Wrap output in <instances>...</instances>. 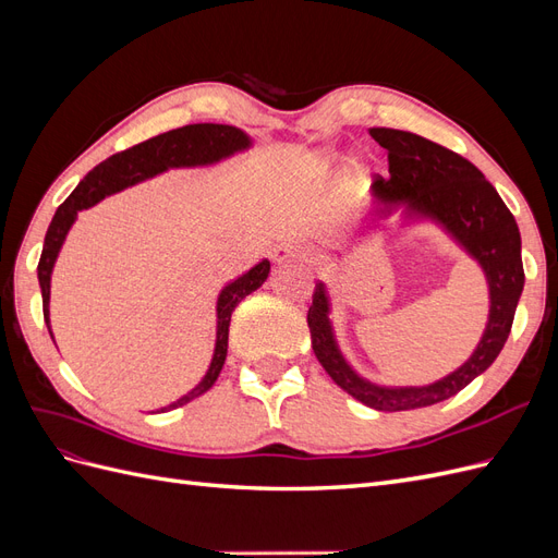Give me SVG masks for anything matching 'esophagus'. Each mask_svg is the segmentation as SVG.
<instances>
[{
  "label": "esophagus",
  "mask_w": 558,
  "mask_h": 558,
  "mask_svg": "<svg viewBox=\"0 0 558 558\" xmlns=\"http://www.w3.org/2000/svg\"><path fill=\"white\" fill-rule=\"evenodd\" d=\"M307 258H310V251L298 242H283L272 251V260L277 265L293 263V260H307Z\"/></svg>",
  "instance_id": "esophagus-1"
}]
</instances>
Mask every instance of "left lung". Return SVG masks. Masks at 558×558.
Segmentation results:
<instances>
[{
	"instance_id": "1",
	"label": "left lung",
	"mask_w": 558,
	"mask_h": 558,
	"mask_svg": "<svg viewBox=\"0 0 558 558\" xmlns=\"http://www.w3.org/2000/svg\"><path fill=\"white\" fill-rule=\"evenodd\" d=\"M369 134L388 150V179L377 177L373 183V197L379 205L375 216L381 218L404 207L412 218H428L442 226L482 265L492 302L482 340L459 369L428 386L396 388L377 386L353 373L335 342L326 286L316 283L307 326L318 363L337 386L367 408L402 412L456 396L498 359L523 291L521 234L494 185L463 156L412 132L373 128Z\"/></svg>"
}]
</instances>
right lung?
Wrapping results in <instances>:
<instances>
[{"label": "right lung", "instance_id": "obj_1", "mask_svg": "<svg viewBox=\"0 0 558 558\" xmlns=\"http://www.w3.org/2000/svg\"><path fill=\"white\" fill-rule=\"evenodd\" d=\"M251 146L248 134L240 128L232 125H216V123H195V125H183L170 132H162L158 137H150L137 146L128 150H121L105 162H99L95 170H90L83 181L76 185L74 193L66 197L58 207L53 221L48 226L44 251L39 258V286H41V298H44V320L50 332V318H48V302H50V275H53V265L58 260V253L64 244L66 232L74 226L76 216L81 209H88L97 205L99 199L107 195H113L118 191L128 189L140 181H146L156 174H162L167 170H174V167H202V165H214L223 158H230ZM269 275V260H260L256 267H251L246 275L230 281L226 289L218 295L216 302V347L214 356L209 363L207 375L202 381L191 388L189 393L181 396L177 402L167 404L162 412L181 408V404L191 402L193 398L207 393L218 379L228 356V328H230V316L240 302L265 283ZM53 337V332H50Z\"/></svg>", "mask_w": 558, "mask_h": 558}]
</instances>
